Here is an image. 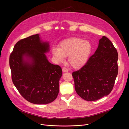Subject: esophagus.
I'll return each mask as SVG.
<instances>
[{
  "mask_svg": "<svg viewBox=\"0 0 129 129\" xmlns=\"http://www.w3.org/2000/svg\"><path fill=\"white\" fill-rule=\"evenodd\" d=\"M62 72H68V69L67 68H66V67H63V68H62Z\"/></svg>",
  "mask_w": 129,
  "mask_h": 129,
  "instance_id": "obj_1",
  "label": "esophagus"
}]
</instances>
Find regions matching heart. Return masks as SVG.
Listing matches in <instances>:
<instances>
[{
	"label": "heart",
	"mask_w": 129,
	"mask_h": 129,
	"mask_svg": "<svg viewBox=\"0 0 129 129\" xmlns=\"http://www.w3.org/2000/svg\"><path fill=\"white\" fill-rule=\"evenodd\" d=\"M92 49L91 43L82 38H72L62 41L59 47H53L52 53L57 63L64 61L68 57L69 64L74 68H80L86 63Z\"/></svg>",
	"instance_id": "obj_1"
}]
</instances>
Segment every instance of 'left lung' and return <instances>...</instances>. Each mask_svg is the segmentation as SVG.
<instances>
[{
	"instance_id": "8db88e82",
	"label": "left lung",
	"mask_w": 129,
	"mask_h": 129,
	"mask_svg": "<svg viewBox=\"0 0 129 129\" xmlns=\"http://www.w3.org/2000/svg\"><path fill=\"white\" fill-rule=\"evenodd\" d=\"M118 53L106 37L99 40L98 48L84 66L72 73L76 93L87 101L108 95L117 76Z\"/></svg>"
}]
</instances>
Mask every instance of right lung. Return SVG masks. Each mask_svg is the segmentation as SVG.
<instances>
[{
    "label": "right lung",
    "instance_id": "right-lung-1",
    "mask_svg": "<svg viewBox=\"0 0 129 129\" xmlns=\"http://www.w3.org/2000/svg\"><path fill=\"white\" fill-rule=\"evenodd\" d=\"M48 42L38 34L17 42L10 56L12 80L20 95L28 102L45 104L55 100L59 92L62 69L48 61Z\"/></svg>",
    "mask_w": 129,
    "mask_h": 129
}]
</instances>
